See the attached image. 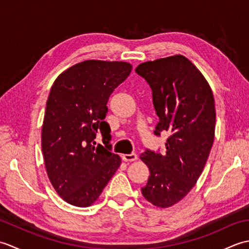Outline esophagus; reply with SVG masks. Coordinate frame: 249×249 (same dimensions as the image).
I'll list each match as a JSON object with an SVG mask.
<instances>
[{"label":"esophagus","mask_w":249,"mask_h":249,"mask_svg":"<svg viewBox=\"0 0 249 249\" xmlns=\"http://www.w3.org/2000/svg\"><path fill=\"white\" fill-rule=\"evenodd\" d=\"M137 158H138V156H137V154H135V153H131V154H124L123 155V160L124 161H135L137 160Z\"/></svg>","instance_id":"obj_1"}]
</instances>
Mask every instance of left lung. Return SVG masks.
<instances>
[{"label": "left lung", "mask_w": 249, "mask_h": 249, "mask_svg": "<svg viewBox=\"0 0 249 249\" xmlns=\"http://www.w3.org/2000/svg\"><path fill=\"white\" fill-rule=\"evenodd\" d=\"M136 72L152 89L160 118L155 135L170 134L165 154L146 150L140 156L151 173L141 193L165 209L181 201L203 171L215 136L214 96L201 71L181 54L141 63Z\"/></svg>", "instance_id": "8db88e82"}]
</instances>
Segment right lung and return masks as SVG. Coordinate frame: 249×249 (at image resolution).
Returning a JSON list of instances; mask_svg holds the SVG:
<instances>
[{"instance_id":"add662e5","label":"right lung","mask_w":249,"mask_h":249,"mask_svg":"<svg viewBox=\"0 0 249 249\" xmlns=\"http://www.w3.org/2000/svg\"><path fill=\"white\" fill-rule=\"evenodd\" d=\"M127 62L83 61L55 79L47 100L41 150L50 183L71 205L87 208L102 194L121 165L111 153L104 119L111 93L129 76ZM100 130L105 146L96 145Z\"/></svg>"}]
</instances>
